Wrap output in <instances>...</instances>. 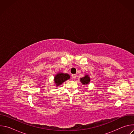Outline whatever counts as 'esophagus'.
Returning <instances> with one entry per match:
<instances>
[{"label":"esophagus","instance_id":"34e87169","mask_svg":"<svg viewBox=\"0 0 134 134\" xmlns=\"http://www.w3.org/2000/svg\"><path fill=\"white\" fill-rule=\"evenodd\" d=\"M71 77H72V78L73 79H75L76 78V77H77V76H76V74H72V75H71Z\"/></svg>","mask_w":134,"mask_h":134}]
</instances>
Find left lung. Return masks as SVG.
Segmentation results:
<instances>
[{
	"label": "left lung",
	"instance_id": "left-lung-1",
	"mask_svg": "<svg viewBox=\"0 0 134 134\" xmlns=\"http://www.w3.org/2000/svg\"><path fill=\"white\" fill-rule=\"evenodd\" d=\"M80 81L83 85H87L90 82V77L88 75H85L84 77L80 79Z\"/></svg>",
	"mask_w": 134,
	"mask_h": 134
}]
</instances>
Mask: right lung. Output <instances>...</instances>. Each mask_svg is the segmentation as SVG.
Wrapping results in <instances>:
<instances>
[{
  "label": "right lung",
  "instance_id": "1",
  "mask_svg": "<svg viewBox=\"0 0 134 134\" xmlns=\"http://www.w3.org/2000/svg\"><path fill=\"white\" fill-rule=\"evenodd\" d=\"M70 79V76L68 74L59 72L55 75L54 77V82L56 86H59L64 82Z\"/></svg>",
  "mask_w": 134,
  "mask_h": 134
}]
</instances>
